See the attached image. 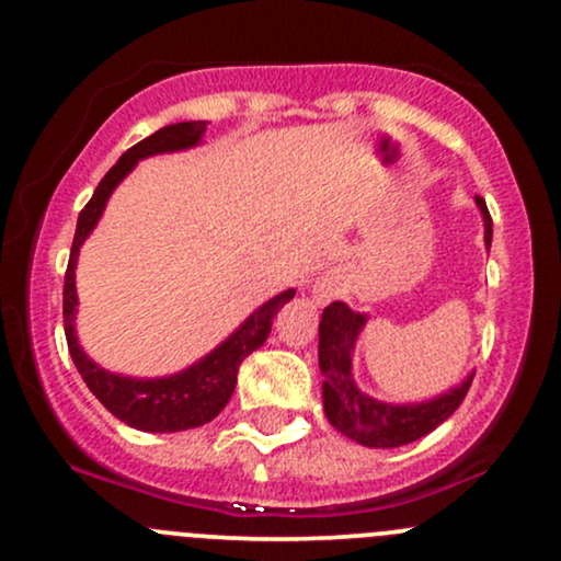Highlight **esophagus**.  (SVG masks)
I'll list each match as a JSON object with an SVG mask.
<instances>
[{"label":"esophagus","instance_id":"34e87169","mask_svg":"<svg viewBox=\"0 0 561 561\" xmlns=\"http://www.w3.org/2000/svg\"><path fill=\"white\" fill-rule=\"evenodd\" d=\"M311 293H313V298H317L319 302H324V300L332 298V289H330V285H327V282H317Z\"/></svg>","mask_w":561,"mask_h":561}]
</instances>
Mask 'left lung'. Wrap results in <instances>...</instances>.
Segmentation results:
<instances>
[{
  "label": "left lung",
  "mask_w": 561,
  "mask_h": 561,
  "mask_svg": "<svg viewBox=\"0 0 561 561\" xmlns=\"http://www.w3.org/2000/svg\"><path fill=\"white\" fill-rule=\"evenodd\" d=\"M478 203L482 224H485V248L491 250L493 221L482 197ZM369 313L353 311L343 300H334L324 308L319 321V369L324 375L321 398H324V414L337 433L366 448H398L414 443L433 433L440 422H446L461 401H465L472 375H467L459 385L420 403H388L377 401L369 392L358 390L353 379V351H356L358 334L364 332Z\"/></svg>",
  "instance_id": "8db88e82"
}]
</instances>
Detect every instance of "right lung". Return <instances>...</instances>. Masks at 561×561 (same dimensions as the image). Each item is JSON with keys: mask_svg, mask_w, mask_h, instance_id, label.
<instances>
[{"mask_svg": "<svg viewBox=\"0 0 561 561\" xmlns=\"http://www.w3.org/2000/svg\"><path fill=\"white\" fill-rule=\"evenodd\" d=\"M205 126H208L205 121H184V124L163 126L147 139H141L139 145H134L131 150H126L118 158V163L105 173V179L96 184L92 199L79 214L73 248H70L66 287H62V321H66L70 358H73L87 388L96 396V401L105 405L115 420L126 422L134 430H145V433H182V430L199 427V424L216 420L224 411V405L229 403L231 392H234L240 364L250 353L259 351L266 343L268 332H272L274 313L287 300L295 298L293 287L274 295L272 300L255 308L224 343H218L214 351L205 353L199 362L169 377L147 379L115 375V371H107L100 364H94L79 345V334H76V311H79L76 266H79L81 244L87 242V237L100 224L115 186L124 182L139 160L197 147L203 141Z\"/></svg>", "mask_w": 561, "mask_h": 561, "instance_id": "right-lung-1", "label": "right lung"}]
</instances>
